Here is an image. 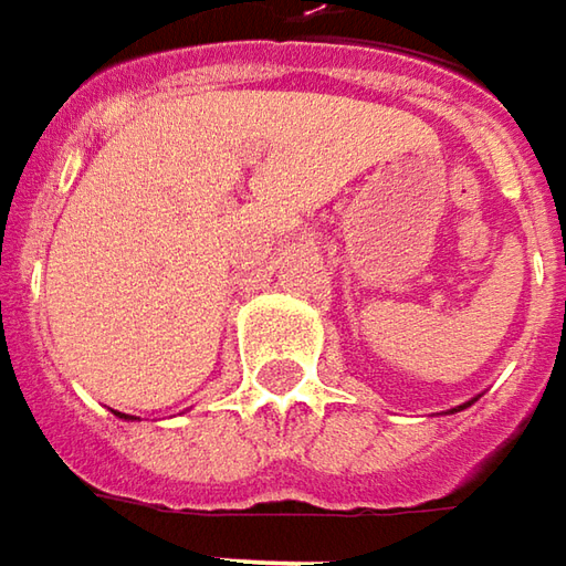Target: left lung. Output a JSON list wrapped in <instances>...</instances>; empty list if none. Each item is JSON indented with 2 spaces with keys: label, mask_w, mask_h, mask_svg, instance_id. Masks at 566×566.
<instances>
[{
  "label": "left lung",
  "mask_w": 566,
  "mask_h": 566,
  "mask_svg": "<svg viewBox=\"0 0 566 566\" xmlns=\"http://www.w3.org/2000/svg\"><path fill=\"white\" fill-rule=\"evenodd\" d=\"M470 403H473V400H467V403H460V407H454V410H448V413H458V410H467Z\"/></svg>",
  "instance_id": "1"
}]
</instances>
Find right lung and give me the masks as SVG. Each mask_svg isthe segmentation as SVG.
<instances>
[{
  "instance_id": "1",
  "label": "right lung",
  "mask_w": 566,
  "mask_h": 566,
  "mask_svg": "<svg viewBox=\"0 0 566 566\" xmlns=\"http://www.w3.org/2000/svg\"><path fill=\"white\" fill-rule=\"evenodd\" d=\"M112 413H115L118 419H140V417H127V413H118V410H112Z\"/></svg>"
}]
</instances>
